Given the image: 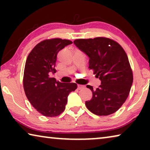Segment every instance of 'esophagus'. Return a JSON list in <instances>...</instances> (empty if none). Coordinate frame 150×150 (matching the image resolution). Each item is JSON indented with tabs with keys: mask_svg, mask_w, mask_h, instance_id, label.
Segmentation results:
<instances>
[{
	"mask_svg": "<svg viewBox=\"0 0 150 150\" xmlns=\"http://www.w3.org/2000/svg\"><path fill=\"white\" fill-rule=\"evenodd\" d=\"M85 87V86L84 85H78V89H83V88Z\"/></svg>",
	"mask_w": 150,
	"mask_h": 150,
	"instance_id": "1",
	"label": "esophagus"
}]
</instances>
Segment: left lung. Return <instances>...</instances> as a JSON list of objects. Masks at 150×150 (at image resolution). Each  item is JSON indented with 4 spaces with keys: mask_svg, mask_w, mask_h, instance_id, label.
I'll use <instances>...</instances> for the list:
<instances>
[{
    "mask_svg": "<svg viewBox=\"0 0 150 150\" xmlns=\"http://www.w3.org/2000/svg\"><path fill=\"white\" fill-rule=\"evenodd\" d=\"M74 44L89 57V68L101 81L96 89L87 85L93 96L86 106L97 115L114 113L126 100L133 82L126 52L115 41L104 37L78 39Z\"/></svg>",
    "mask_w": 150,
    "mask_h": 150,
    "instance_id": "obj_1",
    "label": "left lung"
}]
</instances>
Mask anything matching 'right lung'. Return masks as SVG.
Listing matches in <instances>:
<instances>
[{
  "mask_svg": "<svg viewBox=\"0 0 150 150\" xmlns=\"http://www.w3.org/2000/svg\"><path fill=\"white\" fill-rule=\"evenodd\" d=\"M68 40L53 38L39 43L26 59L23 86L28 101L38 111L46 117H56L64 111L67 96L76 89L74 83H63L50 78L56 72L57 55L67 45Z\"/></svg>",
  "mask_w": 150,
  "mask_h": 150,
  "instance_id": "1",
  "label": "right lung"
}]
</instances>
